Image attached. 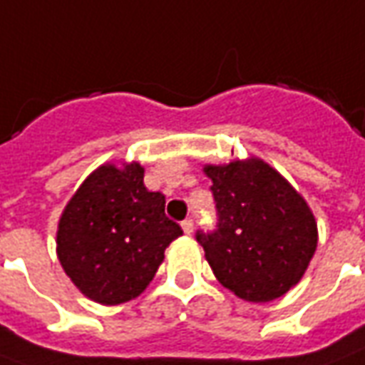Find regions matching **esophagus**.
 Returning <instances> with one entry per match:
<instances>
[{
  "instance_id": "1",
  "label": "esophagus",
  "mask_w": 365,
  "mask_h": 365,
  "mask_svg": "<svg viewBox=\"0 0 365 365\" xmlns=\"http://www.w3.org/2000/svg\"><path fill=\"white\" fill-rule=\"evenodd\" d=\"M180 225H182V231H185L186 235H190V233H192V230H194V220H192V217H186L185 222L180 223Z\"/></svg>"
}]
</instances>
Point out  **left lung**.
I'll return each instance as SVG.
<instances>
[{
    "instance_id": "8db88e82",
    "label": "left lung",
    "mask_w": 365,
    "mask_h": 365,
    "mask_svg": "<svg viewBox=\"0 0 365 365\" xmlns=\"http://www.w3.org/2000/svg\"><path fill=\"white\" fill-rule=\"evenodd\" d=\"M217 230L196 233L223 288L245 302L278 299L302 280L317 249L303 196L262 159L206 165Z\"/></svg>"
}]
</instances>
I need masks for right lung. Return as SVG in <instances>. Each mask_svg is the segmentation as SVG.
<instances>
[{"label": "right lung", "instance_id": "right-lung-1", "mask_svg": "<svg viewBox=\"0 0 365 365\" xmlns=\"http://www.w3.org/2000/svg\"><path fill=\"white\" fill-rule=\"evenodd\" d=\"M182 235L165 215V196L143 185V167L101 165L71 196L58 223L56 252L77 289L101 305L142 294Z\"/></svg>", "mask_w": 365, "mask_h": 365}]
</instances>
